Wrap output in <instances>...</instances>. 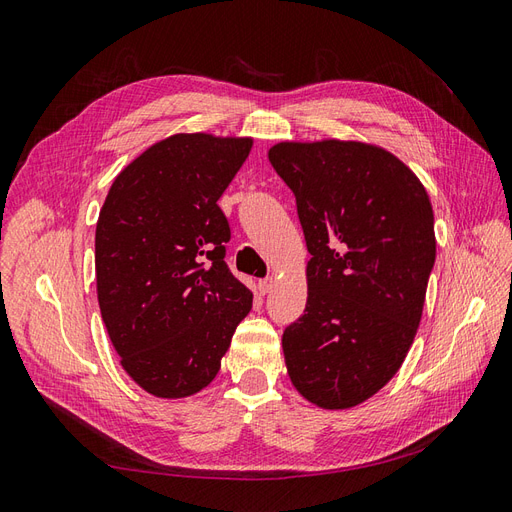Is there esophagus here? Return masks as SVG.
Listing matches in <instances>:
<instances>
[{
	"label": "esophagus",
	"instance_id": "1",
	"mask_svg": "<svg viewBox=\"0 0 512 512\" xmlns=\"http://www.w3.org/2000/svg\"><path fill=\"white\" fill-rule=\"evenodd\" d=\"M273 277H265V280H258V292L260 294H267V292H271V288H273Z\"/></svg>",
	"mask_w": 512,
	"mask_h": 512
}]
</instances>
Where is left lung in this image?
<instances>
[{
    "instance_id": "1",
    "label": "left lung",
    "mask_w": 512,
    "mask_h": 512,
    "mask_svg": "<svg viewBox=\"0 0 512 512\" xmlns=\"http://www.w3.org/2000/svg\"><path fill=\"white\" fill-rule=\"evenodd\" d=\"M269 162L297 198L305 314L284 331L290 382L324 410L374 397L404 363L436 262L425 185L384 147L282 141Z\"/></svg>"
}]
</instances>
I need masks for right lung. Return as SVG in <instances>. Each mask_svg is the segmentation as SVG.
Here are the masks:
<instances>
[{"label": "right lung", "mask_w": 512, "mask_h": 512, "mask_svg": "<svg viewBox=\"0 0 512 512\" xmlns=\"http://www.w3.org/2000/svg\"><path fill=\"white\" fill-rule=\"evenodd\" d=\"M252 136L179 132L115 177L96 224V290L126 374L153 397L181 399L218 376L252 290L224 262L218 200Z\"/></svg>", "instance_id": "add662e5"}]
</instances>
